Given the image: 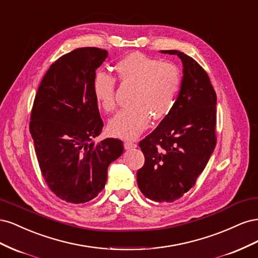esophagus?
I'll use <instances>...</instances> for the list:
<instances>
[{
  "label": "esophagus",
  "instance_id": "obj_1",
  "mask_svg": "<svg viewBox=\"0 0 258 258\" xmlns=\"http://www.w3.org/2000/svg\"><path fill=\"white\" fill-rule=\"evenodd\" d=\"M123 146H124V148H126V150H131V148H136L138 145H137V143H134V142H124V144H123Z\"/></svg>",
  "mask_w": 258,
  "mask_h": 258
}]
</instances>
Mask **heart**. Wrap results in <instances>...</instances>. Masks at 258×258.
<instances>
[{
	"instance_id": "b5f03b06",
	"label": "heart",
	"mask_w": 258,
	"mask_h": 258,
	"mask_svg": "<svg viewBox=\"0 0 258 258\" xmlns=\"http://www.w3.org/2000/svg\"><path fill=\"white\" fill-rule=\"evenodd\" d=\"M116 79L122 85H134L128 104L107 124L108 134L121 139H136L148 127L151 117L160 120L173 110L182 87V72L171 62H162L141 52H131L115 64ZM92 93L105 113L116 108V80L105 72H97Z\"/></svg>"
}]
</instances>
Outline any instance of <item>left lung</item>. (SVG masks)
<instances>
[{"label": "left lung", "instance_id": "1", "mask_svg": "<svg viewBox=\"0 0 258 258\" xmlns=\"http://www.w3.org/2000/svg\"><path fill=\"white\" fill-rule=\"evenodd\" d=\"M162 52L182 60V87L173 110L139 143L145 162L137 172L140 190L160 204L195 186L216 145V93L208 73L184 52Z\"/></svg>", "mask_w": 258, "mask_h": 258}]
</instances>
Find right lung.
Instances as JSON below:
<instances>
[{"instance_id": "1", "label": "right lung", "mask_w": 258, "mask_h": 258, "mask_svg": "<svg viewBox=\"0 0 258 258\" xmlns=\"http://www.w3.org/2000/svg\"><path fill=\"white\" fill-rule=\"evenodd\" d=\"M107 57L98 47L61 56L38 86L30 134L49 189L70 204H85L104 188L107 168L123 152L119 139L92 141L103 128L92 93L96 70Z\"/></svg>"}]
</instances>
